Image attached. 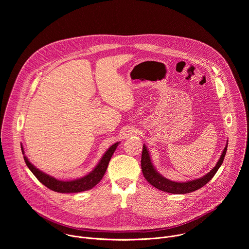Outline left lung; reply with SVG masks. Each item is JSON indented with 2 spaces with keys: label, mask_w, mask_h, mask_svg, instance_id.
I'll list each match as a JSON object with an SVG mask.
<instances>
[{
  "label": "left lung",
  "mask_w": 249,
  "mask_h": 249,
  "mask_svg": "<svg viewBox=\"0 0 249 249\" xmlns=\"http://www.w3.org/2000/svg\"><path fill=\"white\" fill-rule=\"evenodd\" d=\"M227 145L228 142H226V145L217 161L215 166L213 169L204 177L197 178L195 180L191 181H186V182H177L170 180L168 178H164L161 176L153 166L149 152L146 148V146L143 144L142 145V159H141V167H142V175L144 178L146 179L147 182H149L153 187L157 188L158 190H161L166 193L170 194H178V195H182V194H189L194 191H196L206 185L215 175L219 167L221 166L223 159L225 157V153L227 150Z\"/></svg>",
  "instance_id": "1"
}]
</instances>
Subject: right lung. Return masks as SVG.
<instances>
[{"mask_svg": "<svg viewBox=\"0 0 249 249\" xmlns=\"http://www.w3.org/2000/svg\"><path fill=\"white\" fill-rule=\"evenodd\" d=\"M120 142H115L112 144L106 153L103 155L102 159L98 163V165L95 167V169L86 175L85 177L73 180H68V181H63V180H58L53 177H51L42 171L38 170L36 167H35L27 158L25 155V151L23 146L22 147V152L24 154V160L28 166V168L31 170V172L36 176V178L47 188H49L52 191L57 192V193H62V194H71V193H79V192H84L87 190L92 189L95 187L102 179L104 178L106 172H107V167L109 164V161L116 150L118 144Z\"/></svg>", "mask_w": 249, "mask_h": 249, "instance_id": "1", "label": "right lung"}]
</instances>
